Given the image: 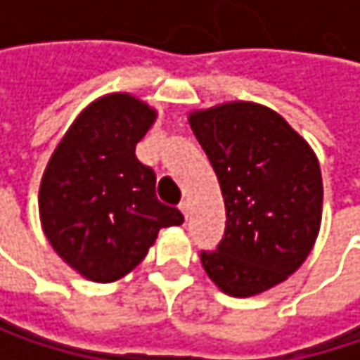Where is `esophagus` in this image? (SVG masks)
Wrapping results in <instances>:
<instances>
[{"instance_id":"esophagus-1","label":"esophagus","mask_w":360,"mask_h":360,"mask_svg":"<svg viewBox=\"0 0 360 360\" xmlns=\"http://www.w3.org/2000/svg\"><path fill=\"white\" fill-rule=\"evenodd\" d=\"M179 210L183 212V217H185V219L189 217V210H191V204H189V200H183V202H181Z\"/></svg>"}]
</instances>
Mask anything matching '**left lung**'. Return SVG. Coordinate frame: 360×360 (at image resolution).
Returning a JSON list of instances; mask_svg holds the SVG:
<instances>
[{
  "mask_svg": "<svg viewBox=\"0 0 360 360\" xmlns=\"http://www.w3.org/2000/svg\"><path fill=\"white\" fill-rule=\"evenodd\" d=\"M225 200V236L202 252L206 275L229 296L250 298L285 281L321 227L323 181L313 148L275 110L227 102L189 112Z\"/></svg>",
  "mask_w": 360,
  "mask_h": 360,
  "instance_id": "1",
  "label": "left lung"
}]
</instances>
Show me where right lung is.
Instances as JSON below:
<instances>
[{"instance_id":"right-lung-1","label":"right lung","mask_w":360,"mask_h":360,"mask_svg":"<svg viewBox=\"0 0 360 360\" xmlns=\"http://www.w3.org/2000/svg\"><path fill=\"white\" fill-rule=\"evenodd\" d=\"M156 116L131 94L102 96L75 118L43 171V233L89 281L124 277L146 258L162 227L183 223L177 208L156 198V173L135 156Z\"/></svg>"}]
</instances>
